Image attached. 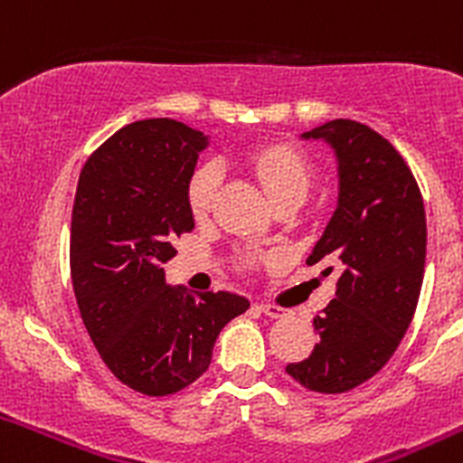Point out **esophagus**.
Returning <instances> with one entry per match:
<instances>
[{
	"label": "esophagus",
	"instance_id": "34e87169",
	"mask_svg": "<svg viewBox=\"0 0 463 463\" xmlns=\"http://www.w3.org/2000/svg\"><path fill=\"white\" fill-rule=\"evenodd\" d=\"M257 308H260L264 315H269V317H276V320L278 317H285V315H288V310H282L280 306H273V304H260Z\"/></svg>",
	"mask_w": 463,
	"mask_h": 463
}]
</instances>
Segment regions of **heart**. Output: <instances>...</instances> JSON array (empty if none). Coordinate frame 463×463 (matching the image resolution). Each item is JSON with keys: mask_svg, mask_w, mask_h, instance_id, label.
Masks as SVG:
<instances>
[{"mask_svg": "<svg viewBox=\"0 0 463 463\" xmlns=\"http://www.w3.org/2000/svg\"><path fill=\"white\" fill-rule=\"evenodd\" d=\"M252 169L261 181L271 202L288 194H306L310 183L308 166L304 157L285 146H267L250 157ZM222 183V166L215 159H208L194 169L187 183V203L196 218L211 211L215 192Z\"/></svg>", "mask_w": 463, "mask_h": 463, "instance_id": "obj_1", "label": "heart"}]
</instances>
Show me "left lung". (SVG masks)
Instances as JSON below:
<instances>
[{
  "label": "left lung",
  "instance_id": "left-lung-1",
  "mask_svg": "<svg viewBox=\"0 0 463 463\" xmlns=\"http://www.w3.org/2000/svg\"><path fill=\"white\" fill-rule=\"evenodd\" d=\"M336 159V208L306 261L338 273L336 297L313 320L320 343L288 364L306 390L341 394L373 378L406 336L422 289L427 220L420 187L387 138L354 120L301 134Z\"/></svg>",
  "mask_w": 463,
  "mask_h": 463
}]
</instances>
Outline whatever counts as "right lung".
I'll use <instances>...</instances> for the list:
<instances>
[{
	"label": "right lung",
	"mask_w": 463,
	"mask_h": 463,
	"mask_svg": "<svg viewBox=\"0 0 463 463\" xmlns=\"http://www.w3.org/2000/svg\"><path fill=\"white\" fill-rule=\"evenodd\" d=\"M211 137L171 118L122 127L80 171L71 213V280L80 317L120 383L148 396L185 390L211 366L234 292L166 285L174 239L192 232L187 183Z\"/></svg>",
	"instance_id": "1"
}]
</instances>
